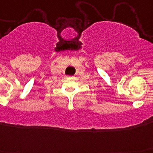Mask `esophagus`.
Listing matches in <instances>:
<instances>
[{
  "label": "esophagus",
  "mask_w": 153,
  "mask_h": 153,
  "mask_svg": "<svg viewBox=\"0 0 153 153\" xmlns=\"http://www.w3.org/2000/svg\"><path fill=\"white\" fill-rule=\"evenodd\" d=\"M72 77H73V76H71V78H72Z\"/></svg>",
  "instance_id": "1"
}]
</instances>
